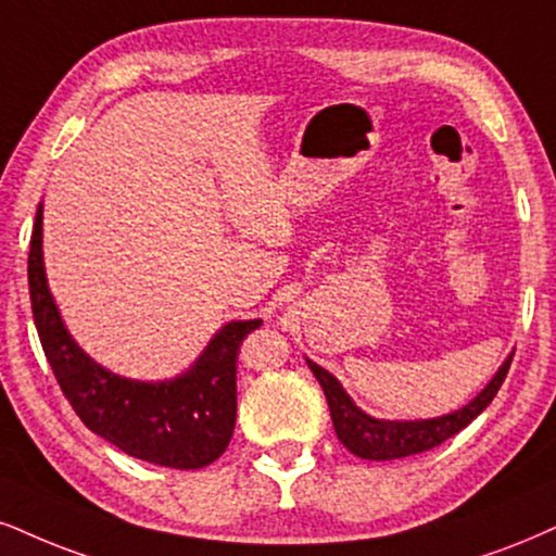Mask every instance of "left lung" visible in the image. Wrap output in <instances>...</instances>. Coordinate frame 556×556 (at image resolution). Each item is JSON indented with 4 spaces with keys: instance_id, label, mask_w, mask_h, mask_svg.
<instances>
[{
    "instance_id": "left-lung-1",
    "label": "left lung",
    "mask_w": 556,
    "mask_h": 556,
    "mask_svg": "<svg viewBox=\"0 0 556 556\" xmlns=\"http://www.w3.org/2000/svg\"><path fill=\"white\" fill-rule=\"evenodd\" d=\"M510 361L500 366L488 387L471 400L467 407L456 409V413L435 417V420H415V422H396V420H376V417L361 413L355 407L351 396L345 394V389L340 387V381L332 374H327L325 368L309 361L312 374L317 376V381L325 389L327 404H330V415L334 433L342 441L345 448H351L355 456L361 458H374V462H389V458H402L422 454V451L435 448L443 441H448L451 435H456L458 430H464L475 417L482 413L488 404L495 400V394L503 387L505 376H508Z\"/></svg>"
}]
</instances>
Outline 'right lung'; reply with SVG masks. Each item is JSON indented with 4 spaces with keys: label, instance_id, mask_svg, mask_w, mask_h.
Listing matches in <instances>:
<instances>
[{
    "label": "right lung",
    "instance_id": "right-lung-1",
    "mask_svg": "<svg viewBox=\"0 0 556 556\" xmlns=\"http://www.w3.org/2000/svg\"><path fill=\"white\" fill-rule=\"evenodd\" d=\"M43 211L33 224L27 283L36 330L61 392L87 425L128 456L169 469H201L224 454L237 422V355L263 319L229 321L195 366L173 381L121 379L79 351L59 317L43 270Z\"/></svg>",
    "mask_w": 556,
    "mask_h": 556
}]
</instances>
